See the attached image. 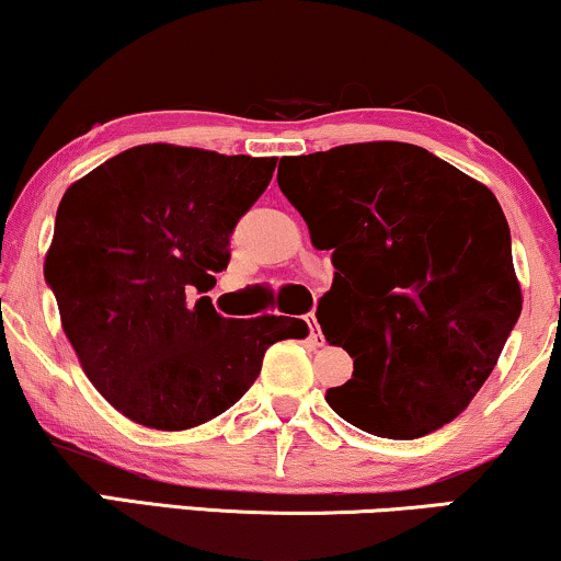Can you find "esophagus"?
I'll use <instances>...</instances> for the list:
<instances>
[{
    "label": "esophagus",
    "mask_w": 561,
    "mask_h": 561,
    "mask_svg": "<svg viewBox=\"0 0 561 561\" xmlns=\"http://www.w3.org/2000/svg\"><path fill=\"white\" fill-rule=\"evenodd\" d=\"M305 321H308V325H310V342H313L316 346H323V344H325V339H323L321 329H318L316 313H308V316H305Z\"/></svg>",
    "instance_id": "34e87169"
}]
</instances>
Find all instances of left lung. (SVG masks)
I'll return each mask as SVG.
<instances>
[{"instance_id": "1", "label": "left lung", "mask_w": 561, "mask_h": 561, "mask_svg": "<svg viewBox=\"0 0 561 561\" xmlns=\"http://www.w3.org/2000/svg\"><path fill=\"white\" fill-rule=\"evenodd\" d=\"M276 181L318 251H333V285L316 318L354 373L325 391L329 407L391 439L456 420L523 308L492 191L403 141L285 158Z\"/></svg>"}]
</instances>
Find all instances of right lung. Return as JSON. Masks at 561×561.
Returning <instances> with one entry per match:
<instances>
[{
  "label": "right lung",
  "mask_w": 561,
  "mask_h": 561,
  "mask_svg": "<svg viewBox=\"0 0 561 561\" xmlns=\"http://www.w3.org/2000/svg\"><path fill=\"white\" fill-rule=\"evenodd\" d=\"M276 158L139 145L64 194L44 276L61 329L98 393L131 422L188 430L228 411L282 339L287 316L225 318L207 293L230 236L272 181Z\"/></svg>",
  "instance_id": "1"
}]
</instances>
